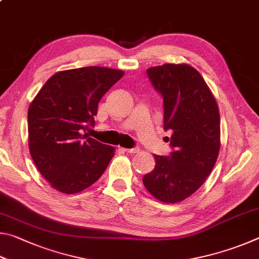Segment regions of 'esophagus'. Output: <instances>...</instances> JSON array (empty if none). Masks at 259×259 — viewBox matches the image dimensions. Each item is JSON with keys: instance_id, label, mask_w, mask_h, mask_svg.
<instances>
[{"instance_id": "34e87169", "label": "esophagus", "mask_w": 259, "mask_h": 259, "mask_svg": "<svg viewBox=\"0 0 259 259\" xmlns=\"http://www.w3.org/2000/svg\"><path fill=\"white\" fill-rule=\"evenodd\" d=\"M123 151L126 153H131V154H135V153H138L140 150L139 147H133V148H123Z\"/></svg>"}]
</instances>
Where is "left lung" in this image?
Masks as SVG:
<instances>
[{"mask_svg": "<svg viewBox=\"0 0 259 259\" xmlns=\"http://www.w3.org/2000/svg\"><path fill=\"white\" fill-rule=\"evenodd\" d=\"M152 85L163 98V128L172 152L154 155L155 168L143 177L146 190L162 202L176 203L199 190L211 172L221 147L216 100L195 68L164 64L148 68Z\"/></svg>", "mask_w": 259, "mask_h": 259, "instance_id": "8db88e82", "label": "left lung"}]
</instances>
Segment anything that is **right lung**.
<instances>
[{"instance_id":"add662e5","label":"right lung","mask_w":259,"mask_h":259,"mask_svg":"<svg viewBox=\"0 0 259 259\" xmlns=\"http://www.w3.org/2000/svg\"><path fill=\"white\" fill-rule=\"evenodd\" d=\"M123 76L119 69L90 66L56 73L28 108V145L50 185L73 194L97 182L114 148L88 136L98 103Z\"/></svg>"}]
</instances>
